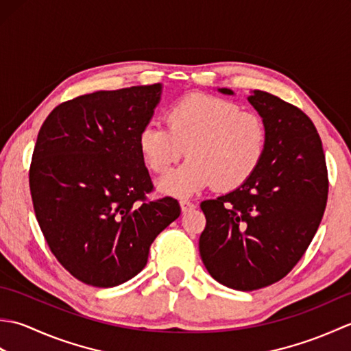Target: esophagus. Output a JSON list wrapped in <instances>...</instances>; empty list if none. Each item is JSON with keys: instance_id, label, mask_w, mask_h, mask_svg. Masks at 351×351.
<instances>
[{"instance_id": "obj_1", "label": "esophagus", "mask_w": 351, "mask_h": 351, "mask_svg": "<svg viewBox=\"0 0 351 351\" xmlns=\"http://www.w3.org/2000/svg\"><path fill=\"white\" fill-rule=\"evenodd\" d=\"M180 205H181V211L185 214V213H190V211H193L196 208V205L193 204V202H190V200H187V199H182L181 202H180Z\"/></svg>"}]
</instances>
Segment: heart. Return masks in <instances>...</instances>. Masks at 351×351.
<instances>
[{"instance_id":"obj_1","label":"heart","mask_w":351,"mask_h":351,"mask_svg":"<svg viewBox=\"0 0 351 351\" xmlns=\"http://www.w3.org/2000/svg\"><path fill=\"white\" fill-rule=\"evenodd\" d=\"M167 128L149 123L138 134L146 166L164 173L182 158L189 161L158 181L164 195L191 196L217 184L235 190L247 182L264 160L267 126L259 114L208 95H189L171 106Z\"/></svg>"}]
</instances>
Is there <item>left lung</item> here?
Instances as JSON below:
<instances>
[{"label": "left lung", "mask_w": 351, "mask_h": 351, "mask_svg": "<svg viewBox=\"0 0 351 351\" xmlns=\"http://www.w3.org/2000/svg\"><path fill=\"white\" fill-rule=\"evenodd\" d=\"M247 101L267 126L264 160L241 187L200 204V258L215 280L238 291L268 287L293 270L317 232L329 190L311 119L267 92L253 90Z\"/></svg>", "instance_id": "left-lung-1"}]
</instances>
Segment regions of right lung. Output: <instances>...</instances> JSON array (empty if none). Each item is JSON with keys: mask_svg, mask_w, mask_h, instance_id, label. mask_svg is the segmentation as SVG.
Segmentation results:
<instances>
[{"mask_svg": "<svg viewBox=\"0 0 351 351\" xmlns=\"http://www.w3.org/2000/svg\"><path fill=\"white\" fill-rule=\"evenodd\" d=\"M161 92L158 83L78 96L52 110L37 136L29 167L37 221L58 263L87 285L132 279L181 214L176 199L146 200L152 181L138 134Z\"/></svg>", "mask_w": 351, "mask_h": 351, "instance_id": "add662e5", "label": "right lung"}]
</instances>
